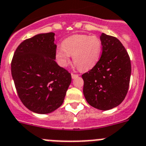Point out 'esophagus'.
<instances>
[{"mask_svg": "<svg viewBox=\"0 0 146 146\" xmlns=\"http://www.w3.org/2000/svg\"><path fill=\"white\" fill-rule=\"evenodd\" d=\"M78 74H73V73H72V78H73V79H75V78H77L78 77Z\"/></svg>", "mask_w": 146, "mask_h": 146, "instance_id": "esophagus-1", "label": "esophagus"}]
</instances>
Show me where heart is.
<instances>
[{
	"mask_svg": "<svg viewBox=\"0 0 146 146\" xmlns=\"http://www.w3.org/2000/svg\"><path fill=\"white\" fill-rule=\"evenodd\" d=\"M102 43L95 35H74L64 40L61 46L56 48L55 58L62 67L67 66L70 57L80 71H88L99 61Z\"/></svg>",
	"mask_w": 146,
	"mask_h": 146,
	"instance_id": "b5f03b06",
	"label": "heart"
}]
</instances>
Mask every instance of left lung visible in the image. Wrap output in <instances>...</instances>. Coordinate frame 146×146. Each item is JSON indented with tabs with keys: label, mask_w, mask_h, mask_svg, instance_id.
I'll list each match as a JSON object with an SVG mask.
<instances>
[{
	"label": "left lung",
	"mask_w": 146,
	"mask_h": 146,
	"mask_svg": "<svg viewBox=\"0 0 146 146\" xmlns=\"http://www.w3.org/2000/svg\"><path fill=\"white\" fill-rule=\"evenodd\" d=\"M100 40L101 57L82 78L83 94L88 104L105 111L117 106L125 99L131 66L128 52L117 37L102 33Z\"/></svg>",
	"instance_id": "8db88e82"
}]
</instances>
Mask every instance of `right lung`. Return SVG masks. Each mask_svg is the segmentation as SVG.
Instances as JSON below:
<instances>
[{
	"mask_svg": "<svg viewBox=\"0 0 146 146\" xmlns=\"http://www.w3.org/2000/svg\"><path fill=\"white\" fill-rule=\"evenodd\" d=\"M54 33L25 40L16 48L11 72L20 100L37 114H48L63 103L72 76L55 62Z\"/></svg>",
	"mask_w": 146,
	"mask_h": 146,
	"instance_id": "right-lung-1",
	"label": "right lung"
}]
</instances>
